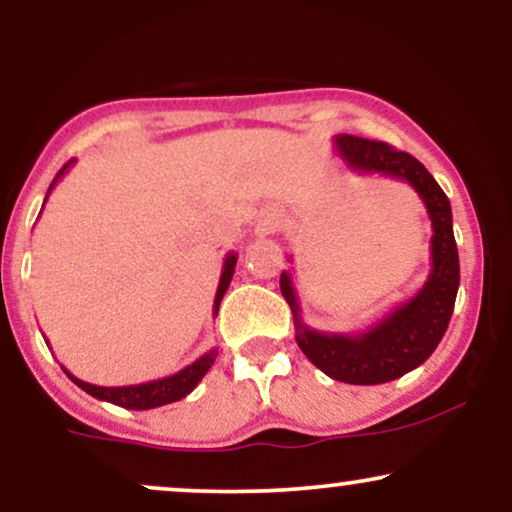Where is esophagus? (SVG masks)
Here are the masks:
<instances>
[{"instance_id":"esophagus-1","label":"esophagus","mask_w":512,"mask_h":512,"mask_svg":"<svg viewBox=\"0 0 512 512\" xmlns=\"http://www.w3.org/2000/svg\"><path fill=\"white\" fill-rule=\"evenodd\" d=\"M279 226H281V216L276 214V211H267V214L262 216V231L264 233H272Z\"/></svg>"}]
</instances>
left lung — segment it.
<instances>
[{
	"instance_id": "left-lung-1",
	"label": "left lung",
	"mask_w": 512,
	"mask_h": 512,
	"mask_svg": "<svg viewBox=\"0 0 512 512\" xmlns=\"http://www.w3.org/2000/svg\"><path fill=\"white\" fill-rule=\"evenodd\" d=\"M334 149L346 168L356 173H380L387 178L409 182L421 197L431 219V274L424 289L414 298L397 305L383 320L356 334H325L308 327L301 317L293 279L281 272L279 286L291 305L296 342L317 368L332 380L349 385H380L402 378L419 368L436 351L450 325L455 310L457 286H460V257H457L455 233H452L450 199L424 163L407 151L392 149L385 142L337 134Z\"/></svg>"
}]
</instances>
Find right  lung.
Here are the masks:
<instances>
[{
	"label": "right lung",
	"instance_id": "right-lung-1",
	"mask_svg": "<svg viewBox=\"0 0 512 512\" xmlns=\"http://www.w3.org/2000/svg\"><path fill=\"white\" fill-rule=\"evenodd\" d=\"M72 163H74V158H72V161H69V163H64L60 173H57L55 180H52L48 195L52 192V187L57 185V180H60L62 175L67 173ZM45 199H48V197H45ZM236 262H238L236 252H231V255H226V260H223L219 289H216V298H214V315L219 313V305H221L223 293L228 291V284H231L233 272H236ZM216 356H219V351L211 349V351H207V354H204V356H199L195 363H190V366H187V368L178 370V373L168 375V378L149 380V383L127 385V387H101V385H91V383H84V380L74 378V375L69 373L67 368H64V373H67L69 378H72L74 383L79 385L84 392H88V395H91V397L103 399V402H110V404H117V407L142 411V409L163 407V404L178 402V399L190 395V392L195 390V387L199 385V380H202L204 375H207V370L211 368V363L216 361Z\"/></svg>",
	"mask_w": 512,
	"mask_h": 512
}]
</instances>
